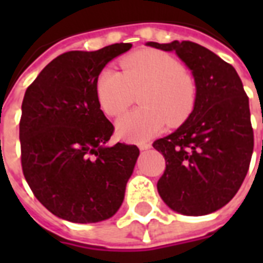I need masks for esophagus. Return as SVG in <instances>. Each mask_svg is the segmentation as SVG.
I'll list each match as a JSON object with an SVG mask.
<instances>
[{
  "mask_svg": "<svg viewBox=\"0 0 263 263\" xmlns=\"http://www.w3.org/2000/svg\"><path fill=\"white\" fill-rule=\"evenodd\" d=\"M139 148L142 150V152H144V150H148V148H152V143H142L139 144Z\"/></svg>",
  "mask_w": 263,
  "mask_h": 263,
  "instance_id": "esophagus-1",
  "label": "esophagus"
}]
</instances>
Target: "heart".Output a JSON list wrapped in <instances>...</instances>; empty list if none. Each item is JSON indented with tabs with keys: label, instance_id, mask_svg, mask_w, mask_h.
Listing matches in <instances>:
<instances>
[{
	"label": "heart",
	"instance_id": "b5f03b06",
	"mask_svg": "<svg viewBox=\"0 0 263 263\" xmlns=\"http://www.w3.org/2000/svg\"><path fill=\"white\" fill-rule=\"evenodd\" d=\"M123 72L105 68L95 91L105 115L116 117L139 95L140 109L121 116L116 129L129 142H146L168 125L181 124L194 109L196 86L183 65L160 50H142L121 61Z\"/></svg>",
	"mask_w": 263,
	"mask_h": 263
}]
</instances>
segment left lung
<instances>
[{
    "label": "left lung",
    "mask_w": 263,
    "mask_h": 263,
    "mask_svg": "<svg viewBox=\"0 0 263 263\" xmlns=\"http://www.w3.org/2000/svg\"><path fill=\"white\" fill-rule=\"evenodd\" d=\"M146 45L175 51L196 86L188 119L153 143L166 162L158 194L180 214H210L236 195L249 171L254 148L249 97L235 68L206 47L190 41Z\"/></svg>",
    "instance_id": "left-lung-1"
}]
</instances>
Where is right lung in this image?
<instances>
[{"instance_id": "right-lung-1", "label": "right lung", "mask_w": 263, "mask_h": 263, "mask_svg": "<svg viewBox=\"0 0 263 263\" xmlns=\"http://www.w3.org/2000/svg\"><path fill=\"white\" fill-rule=\"evenodd\" d=\"M132 47L115 43L55 57L28 86L22 103V168L36 199L71 222H99L124 200L139 148L106 146L115 127L95 84L109 61Z\"/></svg>"}]
</instances>
